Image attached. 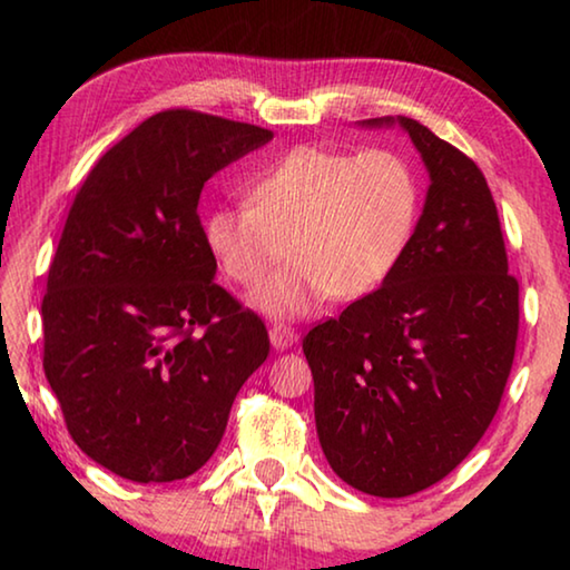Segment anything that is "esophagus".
I'll list each match as a JSON object with an SVG mask.
<instances>
[{
  "instance_id": "1",
  "label": "esophagus",
  "mask_w": 570,
  "mask_h": 570,
  "mask_svg": "<svg viewBox=\"0 0 570 570\" xmlns=\"http://www.w3.org/2000/svg\"><path fill=\"white\" fill-rule=\"evenodd\" d=\"M268 340H272L274 350H288V346H294L298 342V334L292 330V326L274 324L272 332H268Z\"/></svg>"
}]
</instances>
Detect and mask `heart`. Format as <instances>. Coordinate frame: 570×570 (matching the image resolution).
<instances>
[{
    "label": "heart",
    "instance_id": "obj_1",
    "mask_svg": "<svg viewBox=\"0 0 570 570\" xmlns=\"http://www.w3.org/2000/svg\"><path fill=\"white\" fill-rule=\"evenodd\" d=\"M248 198L214 210L206 240L240 286L262 282L288 244L294 264L256 294L272 316H306L330 296L370 294L400 262L420 208L417 176L390 148H294L250 183Z\"/></svg>",
    "mask_w": 570,
    "mask_h": 570
}]
</instances>
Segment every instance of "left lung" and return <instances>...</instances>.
Wrapping results in <instances>:
<instances>
[{"instance_id":"obj_1","label":"left lung","mask_w":570,"mask_h":570,"mask_svg":"<svg viewBox=\"0 0 570 570\" xmlns=\"http://www.w3.org/2000/svg\"><path fill=\"white\" fill-rule=\"evenodd\" d=\"M430 188L377 292L304 336L322 450L346 485L404 498L435 485L485 435L518 340V282L493 193L465 153L412 118Z\"/></svg>"}]
</instances>
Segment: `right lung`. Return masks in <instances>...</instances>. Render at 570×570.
Masks as SVG:
<instances>
[{
	"label": "right lung",
	"mask_w": 570,
	"mask_h": 570,
	"mask_svg": "<svg viewBox=\"0 0 570 570\" xmlns=\"http://www.w3.org/2000/svg\"><path fill=\"white\" fill-rule=\"evenodd\" d=\"M272 130L196 110L142 120L77 190L42 298L45 374L85 455L132 482L204 468L268 356L216 276L198 200Z\"/></svg>",
	"instance_id": "obj_1"
}]
</instances>
